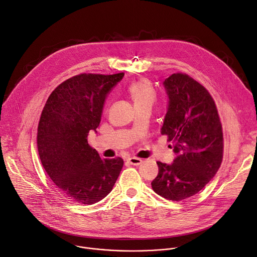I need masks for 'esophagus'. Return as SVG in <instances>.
I'll use <instances>...</instances> for the list:
<instances>
[{
  "mask_svg": "<svg viewBox=\"0 0 257 257\" xmlns=\"http://www.w3.org/2000/svg\"><path fill=\"white\" fill-rule=\"evenodd\" d=\"M127 162L129 163L130 165H133V166H138V165H141V164H142V163H143V160H142V159H139V158L131 157V158H129V159L127 160Z\"/></svg>",
  "mask_w": 257,
  "mask_h": 257,
  "instance_id": "34e87169",
  "label": "esophagus"
}]
</instances>
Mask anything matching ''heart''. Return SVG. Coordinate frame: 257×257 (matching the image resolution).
I'll return each mask as SVG.
<instances>
[{
  "label": "heart",
  "mask_w": 257,
  "mask_h": 257,
  "mask_svg": "<svg viewBox=\"0 0 257 257\" xmlns=\"http://www.w3.org/2000/svg\"><path fill=\"white\" fill-rule=\"evenodd\" d=\"M128 92L135 106L152 105L155 101V92L147 80L132 83L128 87Z\"/></svg>",
  "instance_id": "obj_1"
}]
</instances>
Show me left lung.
<instances>
[{
    "label": "left lung",
    "mask_w": 257,
    "mask_h": 257,
    "mask_svg": "<svg viewBox=\"0 0 257 257\" xmlns=\"http://www.w3.org/2000/svg\"><path fill=\"white\" fill-rule=\"evenodd\" d=\"M163 85L168 105L161 133L172 142L175 158L171 164L157 162L152 188L161 197L180 201L199 193L218 171L222 129L213 98L197 81L173 74Z\"/></svg>",
    "instance_id": "1"
}]
</instances>
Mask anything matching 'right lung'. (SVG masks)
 Here are the masks:
<instances>
[{"instance_id": "add662e5", "label": "right lung", "mask_w": 257, "mask_h": 257, "mask_svg": "<svg viewBox=\"0 0 257 257\" xmlns=\"http://www.w3.org/2000/svg\"><path fill=\"white\" fill-rule=\"evenodd\" d=\"M124 77L81 74L61 83L46 102L38 126L42 165L67 199L92 205L112 190L122 170L121 158L102 159L88 145L96 132L105 99Z\"/></svg>"}]
</instances>
